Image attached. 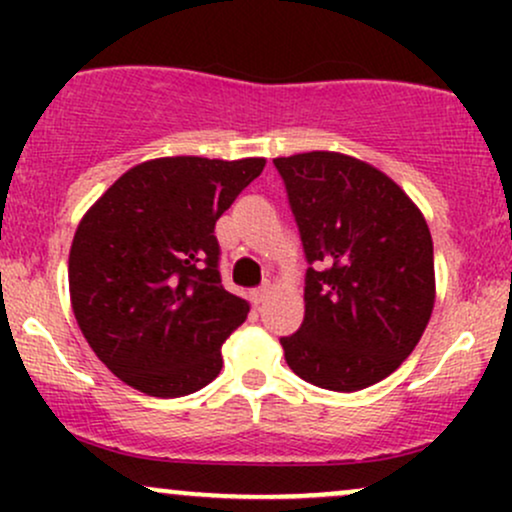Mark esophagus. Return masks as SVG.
I'll use <instances>...</instances> for the list:
<instances>
[{"instance_id": "esophagus-1", "label": "esophagus", "mask_w": 512, "mask_h": 512, "mask_svg": "<svg viewBox=\"0 0 512 512\" xmlns=\"http://www.w3.org/2000/svg\"><path fill=\"white\" fill-rule=\"evenodd\" d=\"M269 293H272V284H269V281H264V284L260 286V289H255L252 291V301L255 303H262V301H267V296Z\"/></svg>"}]
</instances>
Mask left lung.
Listing matches in <instances>:
<instances>
[{
    "label": "left lung",
    "mask_w": 512,
    "mask_h": 512,
    "mask_svg": "<svg viewBox=\"0 0 512 512\" xmlns=\"http://www.w3.org/2000/svg\"><path fill=\"white\" fill-rule=\"evenodd\" d=\"M303 240L305 317L281 337L305 383L356 392L380 383L419 344L433 303V240L407 192L337 151L274 158Z\"/></svg>",
    "instance_id": "left-lung-1"
}]
</instances>
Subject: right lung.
I'll use <instances>...</instances> for the list:
<instances>
[{
    "mask_svg": "<svg viewBox=\"0 0 512 512\" xmlns=\"http://www.w3.org/2000/svg\"><path fill=\"white\" fill-rule=\"evenodd\" d=\"M264 158L168 156L120 175L69 250V296L88 346L149 397L202 390L250 305L223 289L214 226Z\"/></svg>",
    "mask_w": 512,
    "mask_h": 512,
    "instance_id": "1",
    "label": "right lung"
}]
</instances>
